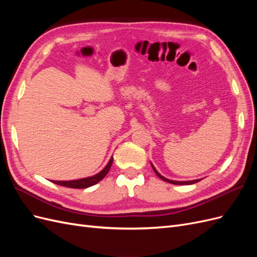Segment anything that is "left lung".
Returning <instances> with one entry per match:
<instances>
[{"mask_svg": "<svg viewBox=\"0 0 257 257\" xmlns=\"http://www.w3.org/2000/svg\"><path fill=\"white\" fill-rule=\"evenodd\" d=\"M151 166H152V168H153V170L155 172V174L158 175V177L159 178H161L162 180H164V181H166V182H168V183H172V184H178V185H184V184H192V183H195V182H197V181H199V180H190V181H176V180H170V179H167V178H165V177H163L157 169H155V167L153 166V164L151 163Z\"/></svg>", "mask_w": 257, "mask_h": 257, "instance_id": "obj_1", "label": "left lung"}]
</instances>
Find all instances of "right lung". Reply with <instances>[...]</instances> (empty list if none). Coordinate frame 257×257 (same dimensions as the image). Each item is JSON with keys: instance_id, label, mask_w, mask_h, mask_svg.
Returning <instances> with one entry per match:
<instances>
[{"instance_id": "add662e5", "label": "right lung", "mask_w": 257, "mask_h": 257, "mask_svg": "<svg viewBox=\"0 0 257 257\" xmlns=\"http://www.w3.org/2000/svg\"><path fill=\"white\" fill-rule=\"evenodd\" d=\"M112 161L113 159L111 158L109 160V162L107 163V165L100 170V172L94 176L91 177H85V178H81V179H77V180H69V181H53V183L62 185V186H66V188H72V189H87L90 188V186L96 184L97 182H99L100 180H103L105 178V176L109 172V169L112 165Z\"/></svg>"}]
</instances>
